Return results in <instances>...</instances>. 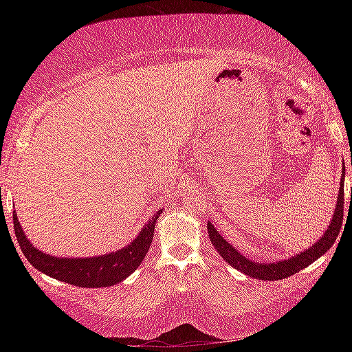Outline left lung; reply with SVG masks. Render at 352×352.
Returning a JSON list of instances; mask_svg holds the SVG:
<instances>
[{"label":"left lung","mask_w":352,"mask_h":352,"mask_svg":"<svg viewBox=\"0 0 352 352\" xmlns=\"http://www.w3.org/2000/svg\"><path fill=\"white\" fill-rule=\"evenodd\" d=\"M352 195V194H351ZM343 210H344V164L342 170V180H340V192H338L337 208L333 212V217L329 223V228L324 231V236H321L318 242H315L311 248L306 252L294 256L287 261H279L275 264H259V262H253L247 259L245 256L241 254L234 247H231L222 236L217 233L214 225L208 222V234L212 245L216 247L219 254L228 262L231 267L241 270L248 276H253L256 279H262V281H278V279L289 278L295 275L307 265H311L314 261H317L320 256H323L327 250L332 247V243L337 241V236L340 233L342 222H343Z\"/></svg>","instance_id":"1"}]
</instances>
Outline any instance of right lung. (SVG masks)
Masks as SVG:
<instances>
[{
    "label": "right lung",
    "instance_id": "obj_1",
    "mask_svg": "<svg viewBox=\"0 0 352 352\" xmlns=\"http://www.w3.org/2000/svg\"><path fill=\"white\" fill-rule=\"evenodd\" d=\"M162 212L163 210L155 212V216L146 223L136 239L126 248L119 250L116 253L87 259L52 258L50 254L41 253L26 239L15 211L14 230L23 254L41 273L58 279V281L77 285V287H110V285L121 283L122 279H126L138 269L151 247L155 222Z\"/></svg>",
    "mask_w": 352,
    "mask_h": 352
}]
</instances>
